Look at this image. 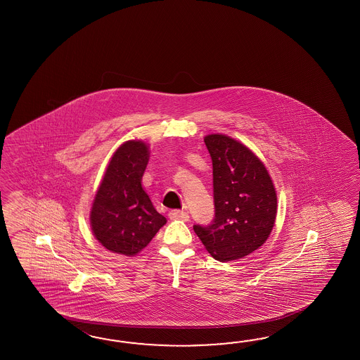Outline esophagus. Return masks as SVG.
I'll use <instances>...</instances> for the list:
<instances>
[{
  "instance_id": "esophagus-1",
  "label": "esophagus",
  "mask_w": 360,
  "mask_h": 360,
  "mask_svg": "<svg viewBox=\"0 0 360 360\" xmlns=\"http://www.w3.org/2000/svg\"><path fill=\"white\" fill-rule=\"evenodd\" d=\"M169 216L171 220H181V221H188L189 220V214L185 212V211H180V210L169 211Z\"/></svg>"
}]
</instances>
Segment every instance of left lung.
<instances>
[{
	"instance_id": "left-lung-1",
	"label": "left lung",
	"mask_w": 360,
	"mask_h": 360,
	"mask_svg": "<svg viewBox=\"0 0 360 360\" xmlns=\"http://www.w3.org/2000/svg\"><path fill=\"white\" fill-rule=\"evenodd\" d=\"M214 167V219L193 229L219 261L242 259L266 242L276 219V191L250 148L222 134L205 136Z\"/></svg>"
}]
</instances>
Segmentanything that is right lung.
<instances>
[{"label": "right lung", "instance_id": "right-lung-1", "mask_svg": "<svg viewBox=\"0 0 360 360\" xmlns=\"http://www.w3.org/2000/svg\"><path fill=\"white\" fill-rule=\"evenodd\" d=\"M149 144L129 140L115 150L90 211L92 234L104 248L135 256L167 222L141 185L149 162Z\"/></svg>", "mask_w": 360, "mask_h": 360}]
</instances>
